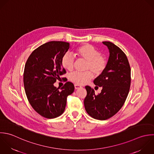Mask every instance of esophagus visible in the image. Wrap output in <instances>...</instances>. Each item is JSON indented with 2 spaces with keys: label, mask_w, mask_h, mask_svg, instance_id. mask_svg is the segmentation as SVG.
<instances>
[{
  "label": "esophagus",
  "mask_w": 154,
  "mask_h": 154,
  "mask_svg": "<svg viewBox=\"0 0 154 154\" xmlns=\"http://www.w3.org/2000/svg\"><path fill=\"white\" fill-rule=\"evenodd\" d=\"M74 87H75V89H80V88H82V86H80V85H74Z\"/></svg>",
  "instance_id": "esophagus-1"
}]
</instances>
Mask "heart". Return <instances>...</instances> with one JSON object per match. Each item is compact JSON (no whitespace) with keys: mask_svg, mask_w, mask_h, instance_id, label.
<instances>
[{"mask_svg":"<svg viewBox=\"0 0 154 154\" xmlns=\"http://www.w3.org/2000/svg\"><path fill=\"white\" fill-rule=\"evenodd\" d=\"M74 55L79 59L86 61L85 70L88 71L85 72H74L70 75V80L77 85H85L89 82L94 77L91 71L98 75L106 67L107 59L105 56L91 44H84L80 45L75 50ZM74 63L75 58L72 54L66 53L63 56L62 65L65 69L71 71L74 69Z\"/></svg>","mask_w":154,"mask_h":154,"instance_id":"b5f03b06","label":"heart"}]
</instances>
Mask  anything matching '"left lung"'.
Returning <instances> with one entry per match:
<instances>
[{"label":"left lung","instance_id":"obj_1","mask_svg":"<svg viewBox=\"0 0 154 154\" xmlns=\"http://www.w3.org/2000/svg\"><path fill=\"white\" fill-rule=\"evenodd\" d=\"M103 43L108 47L110 56L105 69L94 80L96 87L102 88L101 92L96 95L94 90L86 86L87 95L84 100L86 112L98 120L109 119L119 112L131 85V68L126 54L111 42Z\"/></svg>","mask_w":154,"mask_h":154}]
</instances>
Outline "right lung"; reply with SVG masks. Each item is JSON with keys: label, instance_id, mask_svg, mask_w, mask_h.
I'll list each match as a JSON object with an SVG mask.
<instances>
[{"label": "right lung", "instance_id": "obj_1", "mask_svg": "<svg viewBox=\"0 0 154 154\" xmlns=\"http://www.w3.org/2000/svg\"><path fill=\"white\" fill-rule=\"evenodd\" d=\"M69 48L66 42H46L30 54L25 64L23 82L27 100L39 115L47 119L57 118L63 113L67 97L74 91L70 82L60 91L54 86L60 76L66 73L62 59Z\"/></svg>", "mask_w": 154, "mask_h": 154}]
</instances>
